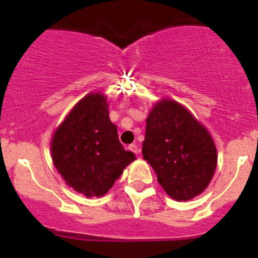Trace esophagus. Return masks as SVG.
Instances as JSON below:
<instances>
[{
    "instance_id": "esophagus-1",
    "label": "esophagus",
    "mask_w": 258,
    "mask_h": 258,
    "mask_svg": "<svg viewBox=\"0 0 258 258\" xmlns=\"http://www.w3.org/2000/svg\"><path fill=\"white\" fill-rule=\"evenodd\" d=\"M128 150H130V151H132V152H134V154H139V152H140V149H139V146H137V145H135V144H131V145H130V146H128Z\"/></svg>"
}]
</instances>
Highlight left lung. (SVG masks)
Returning <instances> with one entry per match:
<instances>
[{
	"label": "left lung",
	"mask_w": 258,
	"mask_h": 258,
	"mask_svg": "<svg viewBox=\"0 0 258 258\" xmlns=\"http://www.w3.org/2000/svg\"><path fill=\"white\" fill-rule=\"evenodd\" d=\"M142 156L175 201H190L208 187L217 167L216 145L208 130L182 104L162 98L146 118Z\"/></svg>",
	"instance_id": "obj_1"
}]
</instances>
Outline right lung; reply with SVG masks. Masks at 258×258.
Instances as JSON below:
<instances>
[{
    "instance_id": "add662e5",
    "label": "right lung",
    "mask_w": 258,
    "mask_h": 258,
    "mask_svg": "<svg viewBox=\"0 0 258 258\" xmlns=\"http://www.w3.org/2000/svg\"><path fill=\"white\" fill-rule=\"evenodd\" d=\"M50 149L67 185L88 198L104 196L136 160L119 142L101 92L87 94L72 108L52 134Z\"/></svg>"
}]
</instances>
